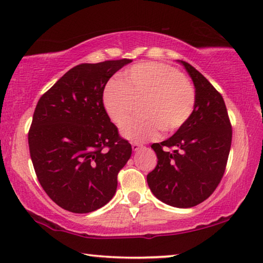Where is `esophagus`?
Here are the masks:
<instances>
[{
  "label": "esophagus",
  "mask_w": 263,
  "mask_h": 263,
  "mask_svg": "<svg viewBox=\"0 0 263 263\" xmlns=\"http://www.w3.org/2000/svg\"><path fill=\"white\" fill-rule=\"evenodd\" d=\"M141 147H142V145L138 144V142H133V144H132V149L135 151V152H137V151H139Z\"/></svg>",
  "instance_id": "1"
}]
</instances>
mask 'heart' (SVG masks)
I'll list each match as a JSON object with an SVG mask.
<instances>
[{
  "instance_id": "1",
  "label": "heart",
  "mask_w": 263,
  "mask_h": 263,
  "mask_svg": "<svg viewBox=\"0 0 263 263\" xmlns=\"http://www.w3.org/2000/svg\"><path fill=\"white\" fill-rule=\"evenodd\" d=\"M103 106L109 118L122 126L140 104L142 117L122 128L126 139L144 142L160 131L175 132L189 121L196 104L195 89L181 72L168 65L145 62L131 67L124 81L111 80L103 90Z\"/></svg>"
}]
</instances>
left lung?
Wrapping results in <instances>:
<instances>
[{"label": "left lung", "mask_w": 263, "mask_h": 263, "mask_svg": "<svg viewBox=\"0 0 263 263\" xmlns=\"http://www.w3.org/2000/svg\"><path fill=\"white\" fill-rule=\"evenodd\" d=\"M177 62L194 82L195 110L171 138L152 145L158 163L147 175V183L161 202L186 209L205 201L219 184L231 149L232 126L215 87L188 62Z\"/></svg>", "instance_id": "obj_1"}]
</instances>
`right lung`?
<instances>
[{"label": "right lung", "mask_w": 263, "mask_h": 263, "mask_svg": "<svg viewBox=\"0 0 263 263\" xmlns=\"http://www.w3.org/2000/svg\"><path fill=\"white\" fill-rule=\"evenodd\" d=\"M132 60L81 64L39 99L29 148L39 183L53 202L74 213L104 206L132 147L103 106L109 79Z\"/></svg>", "instance_id": "add662e5"}]
</instances>
